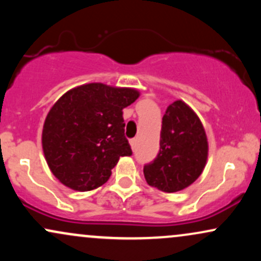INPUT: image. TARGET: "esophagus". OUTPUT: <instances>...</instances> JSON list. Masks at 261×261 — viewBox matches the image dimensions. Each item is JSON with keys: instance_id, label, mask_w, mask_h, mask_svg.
Here are the masks:
<instances>
[{"instance_id": "1", "label": "esophagus", "mask_w": 261, "mask_h": 261, "mask_svg": "<svg viewBox=\"0 0 261 261\" xmlns=\"http://www.w3.org/2000/svg\"><path fill=\"white\" fill-rule=\"evenodd\" d=\"M130 143H131V146H133V147L135 148V146H136V139H131Z\"/></svg>"}]
</instances>
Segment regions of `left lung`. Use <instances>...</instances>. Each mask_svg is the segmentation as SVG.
Returning <instances> with one entry per match:
<instances>
[{"label":"left lung","mask_w":261,"mask_h":261,"mask_svg":"<svg viewBox=\"0 0 261 261\" xmlns=\"http://www.w3.org/2000/svg\"><path fill=\"white\" fill-rule=\"evenodd\" d=\"M160 146L154 161L143 167L148 185L164 193H175L201 175L208 154L207 137L199 116L182 100L167 108Z\"/></svg>","instance_id":"left-lung-1"}]
</instances>
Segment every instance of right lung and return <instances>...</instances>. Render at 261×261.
Wrapping results in <instances>:
<instances>
[{"instance_id": "right-lung-1", "label": "right lung", "mask_w": 261, "mask_h": 261, "mask_svg": "<svg viewBox=\"0 0 261 261\" xmlns=\"http://www.w3.org/2000/svg\"><path fill=\"white\" fill-rule=\"evenodd\" d=\"M134 88L88 83L66 92L43 127V151L53 174L67 188L89 191L112 175L119 158L131 155L122 109L139 98Z\"/></svg>"}]
</instances>
